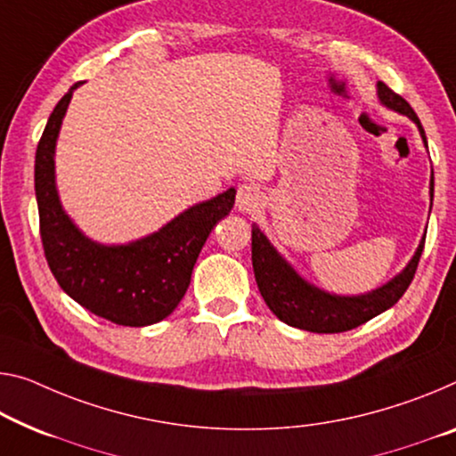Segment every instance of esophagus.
<instances>
[{
    "mask_svg": "<svg viewBox=\"0 0 456 456\" xmlns=\"http://www.w3.org/2000/svg\"><path fill=\"white\" fill-rule=\"evenodd\" d=\"M261 204H263V191L256 185L244 183V185L238 187L236 208L240 209V212L252 214V212H256L258 208H261Z\"/></svg>",
    "mask_w": 456,
    "mask_h": 456,
    "instance_id": "obj_1",
    "label": "esophagus"
}]
</instances>
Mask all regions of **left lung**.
<instances>
[{"label":"left lung","instance_id":"1","mask_svg":"<svg viewBox=\"0 0 456 456\" xmlns=\"http://www.w3.org/2000/svg\"><path fill=\"white\" fill-rule=\"evenodd\" d=\"M377 97L385 108L397 111V114L408 116L411 122L418 126L419 136L426 142V134L422 124H419L416 111L411 110L408 102L402 95L391 91L385 83H377ZM434 200V173L430 177V208ZM426 242V232L419 240L414 256L410 263L397 273L387 283L377 287L369 293L361 296H336L328 293L320 287L305 281L299 273L285 261L269 238L263 234V230L252 224V269H255V279L258 291L269 305V310L275 316L293 328L318 334H334L346 332L353 328L365 324L370 318L379 316L381 312L389 310L395 305L399 297L408 289L414 273L418 269V261L422 256Z\"/></svg>","mask_w":456,"mask_h":456}]
</instances>
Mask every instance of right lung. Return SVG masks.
I'll return each mask as SVG.
<instances>
[{"label": "right lung", "mask_w": 456, "mask_h": 456, "mask_svg": "<svg viewBox=\"0 0 456 456\" xmlns=\"http://www.w3.org/2000/svg\"><path fill=\"white\" fill-rule=\"evenodd\" d=\"M53 110L37 149L40 238L61 289L95 316L120 326H151L173 314L183 299L193 265L212 228L234 206L236 189L187 208L163 228L126 244L91 240L65 212L54 177V149L73 91Z\"/></svg>", "instance_id": "add662e5"}]
</instances>
